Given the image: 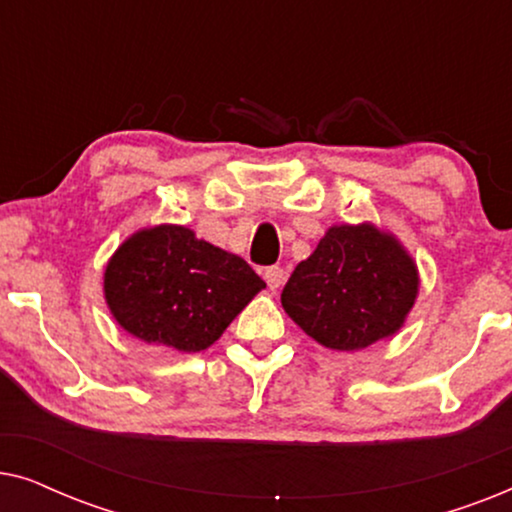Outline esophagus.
<instances>
[{
	"instance_id": "esophagus-1",
	"label": "esophagus",
	"mask_w": 512,
	"mask_h": 512,
	"mask_svg": "<svg viewBox=\"0 0 512 512\" xmlns=\"http://www.w3.org/2000/svg\"><path fill=\"white\" fill-rule=\"evenodd\" d=\"M265 282H268L272 291H277L284 284V270L279 265H272V268L265 270Z\"/></svg>"
}]
</instances>
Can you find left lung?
<instances>
[{
  "mask_svg": "<svg viewBox=\"0 0 512 512\" xmlns=\"http://www.w3.org/2000/svg\"><path fill=\"white\" fill-rule=\"evenodd\" d=\"M419 291L403 244L373 223L331 226L282 291V305L328 349L356 352L405 324Z\"/></svg>",
  "mask_w": 512,
  "mask_h": 512,
  "instance_id": "obj_1",
  "label": "left lung"
}]
</instances>
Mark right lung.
<instances>
[{"instance_id":"obj_1","label":"right lung","mask_w":512,"mask_h":512,"mask_svg":"<svg viewBox=\"0 0 512 512\" xmlns=\"http://www.w3.org/2000/svg\"><path fill=\"white\" fill-rule=\"evenodd\" d=\"M261 289L265 282L244 258L172 223L137 230L104 270V298L118 326L188 354L214 345Z\"/></svg>"}]
</instances>
